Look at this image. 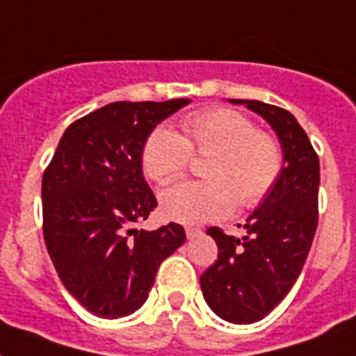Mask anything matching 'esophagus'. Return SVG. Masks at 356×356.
Listing matches in <instances>:
<instances>
[{"label": "esophagus", "instance_id": "1", "mask_svg": "<svg viewBox=\"0 0 356 356\" xmlns=\"http://www.w3.org/2000/svg\"><path fill=\"white\" fill-rule=\"evenodd\" d=\"M200 234H201V229L186 227V236H188V240H194V238L200 236Z\"/></svg>", "mask_w": 356, "mask_h": 356}]
</instances>
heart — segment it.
Returning a JSON list of instances; mask_svg holds the SVG:
<instances>
[{
    "mask_svg": "<svg viewBox=\"0 0 356 356\" xmlns=\"http://www.w3.org/2000/svg\"><path fill=\"white\" fill-rule=\"evenodd\" d=\"M192 151L211 156L205 183H183L161 195L162 214L184 225L216 222L234 211L257 207L275 186L282 153L275 138L257 131L231 108H212L183 122V134L159 127L142 149L145 175L168 184L184 175Z\"/></svg>",
    "mask_w": 356,
    "mask_h": 356,
    "instance_id": "obj_1",
    "label": "heart"
}]
</instances>
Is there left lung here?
<instances>
[{
  "mask_svg": "<svg viewBox=\"0 0 356 356\" xmlns=\"http://www.w3.org/2000/svg\"><path fill=\"white\" fill-rule=\"evenodd\" d=\"M229 102L245 105L270 123L284 166L243 223L245 236H227L218 227L207 231L218 245V260L200 282L214 314L229 323H254L284 299L309 257L318 227L320 159L288 111L254 99Z\"/></svg>",
  "mask_w": 356,
  "mask_h": 356,
  "instance_id": "obj_1",
  "label": "left lung"
}]
</instances>
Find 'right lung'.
<instances>
[{"label": "right lung", "mask_w": 356, "mask_h": 356, "mask_svg": "<svg viewBox=\"0 0 356 356\" xmlns=\"http://www.w3.org/2000/svg\"><path fill=\"white\" fill-rule=\"evenodd\" d=\"M188 103H108L64 131L44 172L47 253L66 290L99 318L138 310L162 260L186 240L179 223L156 231L133 225L156 207L142 172L145 140Z\"/></svg>", "instance_id": "right-lung-1"}]
</instances>
